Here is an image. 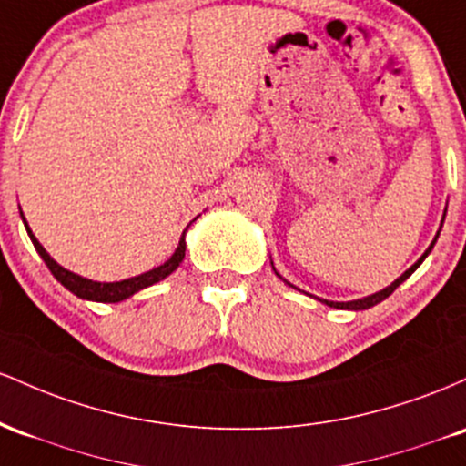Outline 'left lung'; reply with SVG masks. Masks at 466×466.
<instances>
[{
  "mask_svg": "<svg viewBox=\"0 0 466 466\" xmlns=\"http://www.w3.org/2000/svg\"><path fill=\"white\" fill-rule=\"evenodd\" d=\"M444 219V218H442ZM442 227V224H441ZM438 235L441 233H436V238H433V242L430 244V248L425 250V253H422V258L416 261L414 266H411V268H407L405 273H402L399 279L396 281H391V284L388 286V289H383V290H379V292H374V295H368V297H363V299H354V301H328V299H319V301H323L326 303V306H330V308H341V310H368V308H372V306H376V303H380L383 299H388V297L391 295V292H394L396 289H399V286L402 284V281L407 279V277H410L411 273H414V270L418 268V266L422 264V259L427 258V255L431 253V248H433V244H436V239H438ZM279 275V273H277Z\"/></svg>",
  "mask_w": 466,
  "mask_h": 466,
  "instance_id": "1",
  "label": "left lung"
}]
</instances>
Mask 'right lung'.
<instances>
[{"label": "right lung", "instance_id": "add662e5", "mask_svg": "<svg viewBox=\"0 0 466 466\" xmlns=\"http://www.w3.org/2000/svg\"><path fill=\"white\" fill-rule=\"evenodd\" d=\"M22 219H24V224H25V231H28L30 239H33L36 253H39L41 259L46 261V266H48L50 273L55 275V279L61 281V286H66L67 290L75 292L76 297H81V299H87V301L116 303V301L127 299V297L136 295V292H138V290L147 289V286H154L156 281L165 279V277L174 273L177 266H180V261L185 259V248H187L185 233H187V228H189V227H187L185 233H182L180 244H177L176 253L171 255V258L167 259L165 264H160L158 268H151V270H147V273H143V275H138V277H129V279H123V281H109V284H106V281H92V279H86V277L72 273V270H67V268H64V266L56 264V261L52 259L48 253H46V248L41 247L39 239L35 238L33 231H30V227H28V222H25L24 213H22Z\"/></svg>", "mask_w": 466, "mask_h": 466}]
</instances>
